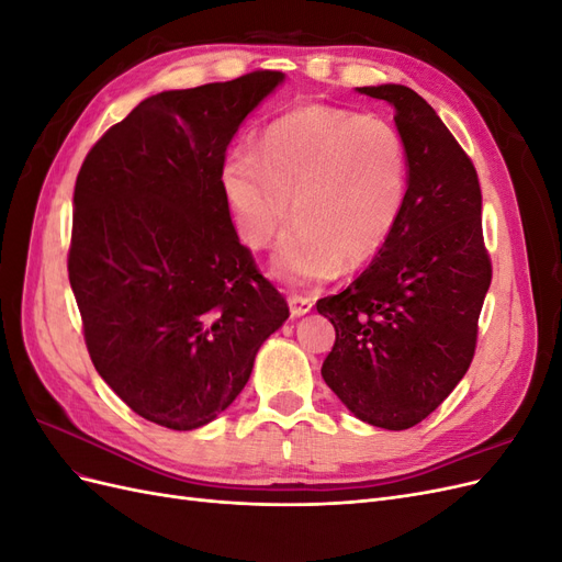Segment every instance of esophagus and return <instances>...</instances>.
Returning <instances> with one entry per match:
<instances>
[{
  "instance_id": "obj_1",
  "label": "esophagus",
  "mask_w": 562,
  "mask_h": 562,
  "mask_svg": "<svg viewBox=\"0 0 562 562\" xmlns=\"http://www.w3.org/2000/svg\"><path fill=\"white\" fill-rule=\"evenodd\" d=\"M288 304H291V314L297 318V316H304L307 312H312L314 300L307 295H291L288 297Z\"/></svg>"
}]
</instances>
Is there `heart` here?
Returning <instances> with one entry per match:
<instances>
[{"mask_svg": "<svg viewBox=\"0 0 562 562\" xmlns=\"http://www.w3.org/2000/svg\"><path fill=\"white\" fill-rule=\"evenodd\" d=\"M239 239L265 248L285 225L271 271L302 285L370 262L396 232L411 190L401 131L380 116L307 105L274 119L250 155L223 168Z\"/></svg>", "mask_w": 562, "mask_h": 562, "instance_id": "obj_1", "label": "heart"}]
</instances>
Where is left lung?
Wrapping results in <instances>:
<instances>
[{
  "instance_id": "8db88e82",
  "label": "left lung",
  "mask_w": 562,
  "mask_h": 562,
  "mask_svg": "<svg viewBox=\"0 0 562 562\" xmlns=\"http://www.w3.org/2000/svg\"><path fill=\"white\" fill-rule=\"evenodd\" d=\"M359 91L394 105L411 190L375 260L342 293L316 302L335 326L321 375L356 417L403 431L467 375L492 262L479 173L434 108L401 83Z\"/></svg>"
}]
</instances>
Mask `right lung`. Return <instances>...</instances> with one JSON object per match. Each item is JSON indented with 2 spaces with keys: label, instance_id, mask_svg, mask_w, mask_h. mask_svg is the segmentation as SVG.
<instances>
[{
  "label": "right lung",
  "instance_id": "right-lung-1",
  "mask_svg": "<svg viewBox=\"0 0 562 562\" xmlns=\"http://www.w3.org/2000/svg\"><path fill=\"white\" fill-rule=\"evenodd\" d=\"M281 81L255 70L151 95L77 176L67 274L83 342L114 394L159 427L190 431L229 407L288 318L223 190L234 133Z\"/></svg>",
  "mask_w": 562,
  "mask_h": 562
}]
</instances>
